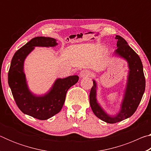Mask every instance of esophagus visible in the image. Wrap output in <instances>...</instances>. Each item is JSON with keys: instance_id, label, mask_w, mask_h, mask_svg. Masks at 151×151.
<instances>
[{"instance_id": "34e87169", "label": "esophagus", "mask_w": 151, "mask_h": 151, "mask_svg": "<svg viewBox=\"0 0 151 151\" xmlns=\"http://www.w3.org/2000/svg\"><path fill=\"white\" fill-rule=\"evenodd\" d=\"M91 75L90 71L88 70H83L80 72V74H79V76H80L81 78H84V77H86Z\"/></svg>"}]
</instances>
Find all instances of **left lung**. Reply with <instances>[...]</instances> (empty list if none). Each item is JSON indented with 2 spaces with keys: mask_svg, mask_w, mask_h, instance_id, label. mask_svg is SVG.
I'll use <instances>...</instances> for the list:
<instances>
[{
  "mask_svg": "<svg viewBox=\"0 0 151 151\" xmlns=\"http://www.w3.org/2000/svg\"><path fill=\"white\" fill-rule=\"evenodd\" d=\"M117 49L112 56L122 58L128 64V75L121 106L114 114L107 113L97 101V83L93 81L89 100L94 114L107 123H116L131 117L136 111L145 90V78L141 60L123 38L116 35Z\"/></svg>",
  "mask_w": 151,
  "mask_h": 151,
  "instance_id": "obj_1",
  "label": "left lung"
}]
</instances>
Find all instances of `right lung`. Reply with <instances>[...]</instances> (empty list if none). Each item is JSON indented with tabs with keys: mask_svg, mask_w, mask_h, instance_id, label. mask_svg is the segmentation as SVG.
Instances as JSON below:
<instances>
[{
	"mask_svg": "<svg viewBox=\"0 0 151 151\" xmlns=\"http://www.w3.org/2000/svg\"><path fill=\"white\" fill-rule=\"evenodd\" d=\"M57 40L50 37L33 38L14 53L8 74V83L17 105L24 114L39 120H47L58 113L65 103L66 92L77 83L78 76L58 78L44 94L30 90L24 73V60L35 47H54Z\"/></svg>",
	"mask_w": 151,
	"mask_h": 151,
	"instance_id": "add662e5",
	"label": "right lung"
}]
</instances>
